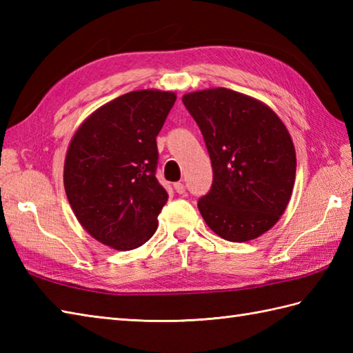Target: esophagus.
<instances>
[{"label": "esophagus", "mask_w": 353, "mask_h": 353, "mask_svg": "<svg viewBox=\"0 0 353 353\" xmlns=\"http://www.w3.org/2000/svg\"><path fill=\"white\" fill-rule=\"evenodd\" d=\"M174 190L177 194H185V185L182 182H176L174 183Z\"/></svg>", "instance_id": "34e87169"}]
</instances>
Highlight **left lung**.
Instances as JSON below:
<instances>
[{
    "instance_id": "obj_1",
    "label": "left lung",
    "mask_w": 353,
    "mask_h": 353,
    "mask_svg": "<svg viewBox=\"0 0 353 353\" xmlns=\"http://www.w3.org/2000/svg\"><path fill=\"white\" fill-rule=\"evenodd\" d=\"M203 134L212 186L199 211L216 235L243 243L272 229L287 208L296 152L287 127L261 101L226 88L183 95Z\"/></svg>"
}]
</instances>
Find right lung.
Segmentation results:
<instances>
[{"mask_svg":"<svg viewBox=\"0 0 353 353\" xmlns=\"http://www.w3.org/2000/svg\"><path fill=\"white\" fill-rule=\"evenodd\" d=\"M176 94L133 91L97 109L66 153L63 183L89 234L117 250L147 243L168 194L157 182L156 137Z\"/></svg>","mask_w":353,"mask_h":353,"instance_id":"obj_1","label":"right lung"}]
</instances>
